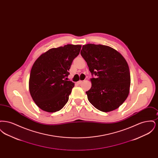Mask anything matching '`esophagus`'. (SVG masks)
I'll return each instance as SVG.
<instances>
[{"label":"esophagus","mask_w":158,"mask_h":158,"mask_svg":"<svg viewBox=\"0 0 158 158\" xmlns=\"http://www.w3.org/2000/svg\"><path fill=\"white\" fill-rule=\"evenodd\" d=\"M82 83V81H78V82H77V84L80 85V84H81Z\"/></svg>","instance_id":"obj_1"}]
</instances>
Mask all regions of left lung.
Returning <instances> with one entry per match:
<instances>
[{"label":"left lung","instance_id":"left-lung-1","mask_svg":"<svg viewBox=\"0 0 158 158\" xmlns=\"http://www.w3.org/2000/svg\"><path fill=\"white\" fill-rule=\"evenodd\" d=\"M81 54L92 75V86L86 92L90 104L102 112L118 108L127 98L130 73L127 63L120 53L107 45H83Z\"/></svg>","mask_w":158,"mask_h":158}]
</instances>
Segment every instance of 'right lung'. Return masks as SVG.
I'll list each match as a JSON object with an SVG mask.
<instances>
[{
  "mask_svg": "<svg viewBox=\"0 0 158 158\" xmlns=\"http://www.w3.org/2000/svg\"><path fill=\"white\" fill-rule=\"evenodd\" d=\"M81 45L53 48L34 62L29 80L31 96L42 110L54 113L68 102L75 83L68 81L72 61L80 53Z\"/></svg>",
  "mask_w": 158,
  "mask_h": 158,
  "instance_id": "1",
  "label": "right lung"
}]
</instances>
